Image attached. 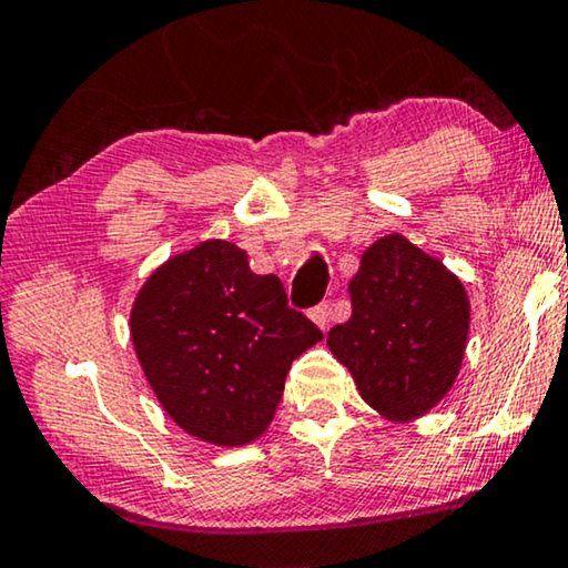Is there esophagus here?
I'll list each match as a JSON object with an SVG mask.
<instances>
[{
    "label": "esophagus",
    "instance_id": "obj_1",
    "mask_svg": "<svg viewBox=\"0 0 568 568\" xmlns=\"http://www.w3.org/2000/svg\"><path fill=\"white\" fill-rule=\"evenodd\" d=\"M310 317L315 320L317 327H323V331H325L327 323H331V304H327V302H320L317 307H312V310H310Z\"/></svg>",
    "mask_w": 568,
    "mask_h": 568
}]
</instances>
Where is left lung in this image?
Instances as JSON below:
<instances>
[{"instance_id":"1","label":"left lung","mask_w":568,"mask_h":568,"mask_svg":"<svg viewBox=\"0 0 568 568\" xmlns=\"http://www.w3.org/2000/svg\"><path fill=\"white\" fill-rule=\"evenodd\" d=\"M351 317L327 345L348 366L368 405L413 420L438 405L464 361L468 300L458 278L402 235L361 256L351 278Z\"/></svg>"}]
</instances>
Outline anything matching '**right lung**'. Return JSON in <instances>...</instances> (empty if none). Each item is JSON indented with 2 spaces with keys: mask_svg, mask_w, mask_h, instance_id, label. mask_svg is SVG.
Returning a JSON list of instances; mask_svg holds the SVG:
<instances>
[{
  "mask_svg": "<svg viewBox=\"0 0 568 568\" xmlns=\"http://www.w3.org/2000/svg\"><path fill=\"white\" fill-rule=\"evenodd\" d=\"M135 353L163 409L196 438L243 446L282 402L292 361L323 331L258 276L245 251L207 241L148 278L130 315Z\"/></svg>",
  "mask_w": 568,
  "mask_h": 568,
  "instance_id": "obj_1",
  "label": "right lung"
}]
</instances>
